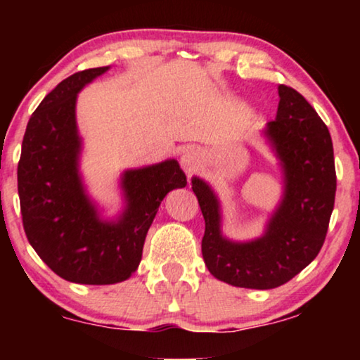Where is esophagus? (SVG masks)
Here are the masks:
<instances>
[{
    "label": "esophagus",
    "instance_id": "obj_1",
    "mask_svg": "<svg viewBox=\"0 0 360 360\" xmlns=\"http://www.w3.org/2000/svg\"><path fill=\"white\" fill-rule=\"evenodd\" d=\"M180 162H181V165H184V169L190 172L200 164V154L196 150H186V152H184V155H181Z\"/></svg>",
    "mask_w": 360,
    "mask_h": 360
}]
</instances>
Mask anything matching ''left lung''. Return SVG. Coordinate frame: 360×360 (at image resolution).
Listing matches in <instances>:
<instances>
[{"label":"left lung","instance_id":"left-lung-1","mask_svg":"<svg viewBox=\"0 0 360 360\" xmlns=\"http://www.w3.org/2000/svg\"><path fill=\"white\" fill-rule=\"evenodd\" d=\"M278 96L277 117L265 136L282 164L285 191L262 238L226 239L218 198L203 180H191L205 218L201 252L206 267L234 287L270 290L302 272L321 250L334 208L336 169L328 126L297 90L280 85Z\"/></svg>","mask_w":360,"mask_h":360}]
</instances>
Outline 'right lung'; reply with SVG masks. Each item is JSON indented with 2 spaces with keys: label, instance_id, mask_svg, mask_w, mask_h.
<instances>
[{
  "label": "right lung",
  "instance_id": "obj_1",
  "mask_svg": "<svg viewBox=\"0 0 360 360\" xmlns=\"http://www.w3.org/2000/svg\"><path fill=\"white\" fill-rule=\"evenodd\" d=\"M110 67L77 72L44 98L27 122L18 164V191L29 244L58 277L85 285L129 278L160 201L186 176L176 160L126 170V210L116 221L98 216L85 195L78 155L77 93Z\"/></svg>",
  "mask_w": 360,
  "mask_h": 360
}]
</instances>
